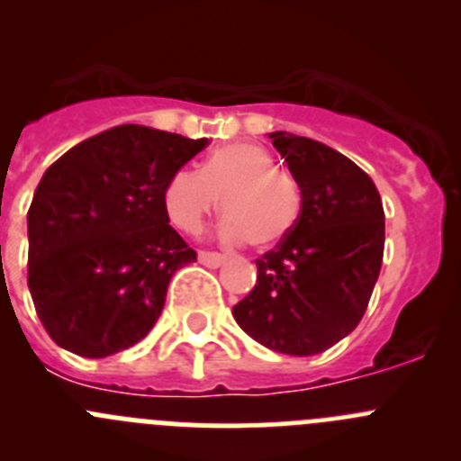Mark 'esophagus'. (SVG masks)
Returning a JSON list of instances; mask_svg holds the SVG:
<instances>
[{
    "instance_id": "obj_1",
    "label": "esophagus",
    "mask_w": 461,
    "mask_h": 461,
    "mask_svg": "<svg viewBox=\"0 0 461 461\" xmlns=\"http://www.w3.org/2000/svg\"><path fill=\"white\" fill-rule=\"evenodd\" d=\"M197 259H200L202 266H206V268H218V266L225 261V257L221 255V252H209V250H200L197 252Z\"/></svg>"
}]
</instances>
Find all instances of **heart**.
<instances>
[{
    "instance_id": "obj_1",
    "label": "heart",
    "mask_w": 461,
    "mask_h": 461,
    "mask_svg": "<svg viewBox=\"0 0 461 461\" xmlns=\"http://www.w3.org/2000/svg\"><path fill=\"white\" fill-rule=\"evenodd\" d=\"M225 213L222 236L252 248H275L295 230L303 197L294 177L279 172L273 154L259 143H227L202 163L200 172L177 170L167 179L163 204L172 225L197 234L218 209Z\"/></svg>"
}]
</instances>
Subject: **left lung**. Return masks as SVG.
Returning <instances> with one entry per match:
<instances>
[{
  "label": "left lung",
  "mask_w": 461,
  "mask_h": 461,
  "mask_svg": "<svg viewBox=\"0 0 461 461\" xmlns=\"http://www.w3.org/2000/svg\"><path fill=\"white\" fill-rule=\"evenodd\" d=\"M303 195L295 230L257 259V284L231 313L261 346L325 352L366 312L384 255V209L357 163L318 140L270 133Z\"/></svg>",
  "instance_id": "8db88e82"
}]
</instances>
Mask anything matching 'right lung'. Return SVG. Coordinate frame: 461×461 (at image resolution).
Returning a JSON list of instances; mask_svg holds the SVG:
<instances>
[{"label": "right lung", "instance_id": "1", "mask_svg": "<svg viewBox=\"0 0 461 461\" xmlns=\"http://www.w3.org/2000/svg\"><path fill=\"white\" fill-rule=\"evenodd\" d=\"M206 143L120 124L47 167L27 213L29 291L56 346L102 359L154 328L170 277L197 259L163 191Z\"/></svg>", "mask_w": 461, "mask_h": 461}]
</instances>
